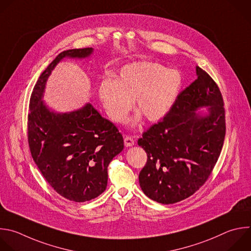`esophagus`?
Returning a JSON list of instances; mask_svg holds the SVG:
<instances>
[{
	"mask_svg": "<svg viewBox=\"0 0 251 251\" xmlns=\"http://www.w3.org/2000/svg\"><path fill=\"white\" fill-rule=\"evenodd\" d=\"M124 145L126 147H132L134 145V140L130 136H125L124 137Z\"/></svg>",
	"mask_w": 251,
	"mask_h": 251,
	"instance_id": "1",
	"label": "esophagus"
}]
</instances>
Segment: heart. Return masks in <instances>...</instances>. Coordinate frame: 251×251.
<instances>
[{
    "label": "heart",
    "instance_id": "1",
    "mask_svg": "<svg viewBox=\"0 0 251 251\" xmlns=\"http://www.w3.org/2000/svg\"><path fill=\"white\" fill-rule=\"evenodd\" d=\"M182 83L178 70L152 62H138L122 67L115 79H102L98 95L108 116L117 123L126 120L134 100L146 119L156 122L171 111Z\"/></svg>",
    "mask_w": 251,
    "mask_h": 251
}]
</instances>
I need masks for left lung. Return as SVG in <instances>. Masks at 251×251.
Masks as SVG:
<instances>
[{
	"mask_svg": "<svg viewBox=\"0 0 251 251\" xmlns=\"http://www.w3.org/2000/svg\"><path fill=\"white\" fill-rule=\"evenodd\" d=\"M197 78L182 91L171 111L151 126L138 145L147 152L139 175L143 192L161 204L193 195L209 178L220 156L226 119L214 79L196 66ZM207 107V113L199 109Z\"/></svg>",
	"mask_w": 251,
	"mask_h": 251,
	"instance_id": "left-lung-1",
	"label": "left lung"
}]
</instances>
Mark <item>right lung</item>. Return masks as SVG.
Returning <instances> with one entry per match:
<instances>
[{
	"label": "right lung",
	"mask_w": 251,
	"mask_h": 251,
	"mask_svg": "<svg viewBox=\"0 0 251 251\" xmlns=\"http://www.w3.org/2000/svg\"><path fill=\"white\" fill-rule=\"evenodd\" d=\"M93 52L92 47L61 52L35 83L27 117L28 145L34 162L57 193L75 202L90 201L106 189L108 164L122 151L123 137L91 103L59 113L42 99L46 81L61 60L83 59Z\"/></svg>",
	"instance_id": "add662e5"
}]
</instances>
